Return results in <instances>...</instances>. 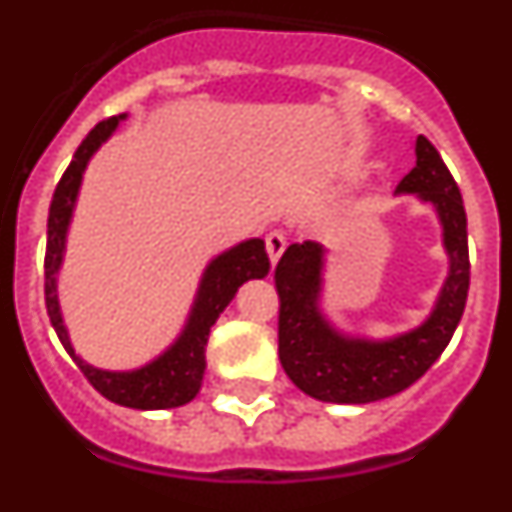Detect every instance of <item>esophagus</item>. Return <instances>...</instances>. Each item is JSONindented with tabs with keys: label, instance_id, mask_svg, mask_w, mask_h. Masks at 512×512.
<instances>
[{
	"label": "esophagus",
	"instance_id": "esophagus-1",
	"mask_svg": "<svg viewBox=\"0 0 512 512\" xmlns=\"http://www.w3.org/2000/svg\"><path fill=\"white\" fill-rule=\"evenodd\" d=\"M284 248H287V238H284V233L274 230V233L266 235V251H269L271 264H277L279 256L284 253Z\"/></svg>",
	"mask_w": 512,
	"mask_h": 512
}]
</instances>
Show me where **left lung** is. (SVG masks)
<instances>
[{
	"label": "left lung",
	"mask_w": 512,
	"mask_h": 512,
	"mask_svg": "<svg viewBox=\"0 0 512 512\" xmlns=\"http://www.w3.org/2000/svg\"><path fill=\"white\" fill-rule=\"evenodd\" d=\"M397 194H418L433 205L443 228L449 277L431 315L395 338L346 336L320 310L325 248L315 241L292 243L279 259V361L305 395L338 405H366L418 382L449 346L464 315L469 292L467 212L441 153L423 135L415 140V166Z\"/></svg>",
	"instance_id": "left-lung-1"
}]
</instances>
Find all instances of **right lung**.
Listing matches in <instances>:
<instances>
[{"mask_svg": "<svg viewBox=\"0 0 512 512\" xmlns=\"http://www.w3.org/2000/svg\"><path fill=\"white\" fill-rule=\"evenodd\" d=\"M122 117L125 115L107 117L99 125H94L92 133L76 148L69 169L63 171L61 182L53 192L51 212H48V246H45V307H48V318H51V325L61 338L63 348L69 351L71 359L76 361V366L84 372V377L89 379V384L99 395H104L115 405H122V408H179V405H187L189 400H194L202 387L205 346L207 338H210V328L220 318V312L230 305L243 282L264 279L269 274V256H266L264 241L251 238V241L238 243V246L220 253L217 259H212L202 274L200 289H197L184 330L164 354L148 361L146 366L133 369V372H104V369H97V366L81 359L71 346L69 330L63 325L61 305H58L56 295V277L58 269H61L63 251H66V233H69L71 215H74L81 176H84L89 158L97 153L104 140L115 133Z\"/></svg>", "mask_w": 512, "mask_h": 512, "instance_id": "obj_1", "label": "right lung"}]
</instances>
